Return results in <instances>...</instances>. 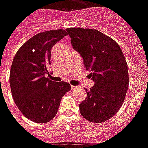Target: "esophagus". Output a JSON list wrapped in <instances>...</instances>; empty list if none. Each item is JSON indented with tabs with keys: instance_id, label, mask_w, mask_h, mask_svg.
I'll return each mask as SVG.
<instances>
[{
	"instance_id": "34e87169",
	"label": "esophagus",
	"mask_w": 148,
	"mask_h": 148,
	"mask_svg": "<svg viewBox=\"0 0 148 148\" xmlns=\"http://www.w3.org/2000/svg\"><path fill=\"white\" fill-rule=\"evenodd\" d=\"M77 86H71V89L72 90H75V89H77Z\"/></svg>"
}]
</instances>
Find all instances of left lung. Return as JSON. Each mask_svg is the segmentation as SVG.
<instances>
[{
	"label": "left lung",
	"mask_w": 148,
	"mask_h": 148,
	"mask_svg": "<svg viewBox=\"0 0 148 148\" xmlns=\"http://www.w3.org/2000/svg\"><path fill=\"white\" fill-rule=\"evenodd\" d=\"M66 31L95 83L90 90L85 89L87 97L79 105L80 114L91 122H106L119 110L128 88V65L122 49L97 29L77 27Z\"/></svg>",
	"instance_id": "obj_1"
}]
</instances>
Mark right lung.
<instances>
[{"instance_id": "add662e5", "label": "right lung", "mask_w": 148, "mask_h": 148, "mask_svg": "<svg viewBox=\"0 0 148 148\" xmlns=\"http://www.w3.org/2000/svg\"><path fill=\"white\" fill-rule=\"evenodd\" d=\"M64 29L36 35L20 47L12 62L10 85L16 105L25 117L37 123L49 122L56 116L62 97L71 90L67 82L48 77L51 49L67 36Z\"/></svg>"}]
</instances>
